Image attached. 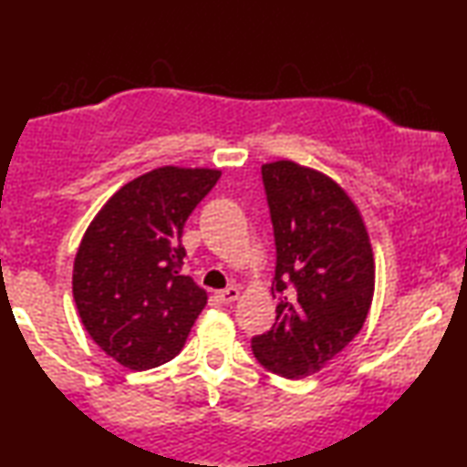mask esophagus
<instances>
[{
	"label": "esophagus",
	"instance_id": "34e87169",
	"mask_svg": "<svg viewBox=\"0 0 467 467\" xmlns=\"http://www.w3.org/2000/svg\"><path fill=\"white\" fill-rule=\"evenodd\" d=\"M219 297H221L223 304H232L240 297V289H238V286H227V289L219 291Z\"/></svg>",
	"mask_w": 467,
	"mask_h": 467
}]
</instances>
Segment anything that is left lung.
<instances>
[{
	"label": "left lung",
	"mask_w": 467,
	"mask_h": 467,
	"mask_svg": "<svg viewBox=\"0 0 467 467\" xmlns=\"http://www.w3.org/2000/svg\"><path fill=\"white\" fill-rule=\"evenodd\" d=\"M276 238V323L253 355L285 379L317 374L366 323L374 253L350 195L323 171L291 159L261 165Z\"/></svg>",
	"instance_id": "left-lung-1"
}]
</instances>
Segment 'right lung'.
Here are the masks:
<instances>
[{
  "label": "right lung",
  "mask_w": 467,
  "mask_h": 467,
  "mask_svg": "<svg viewBox=\"0 0 467 467\" xmlns=\"http://www.w3.org/2000/svg\"><path fill=\"white\" fill-rule=\"evenodd\" d=\"M221 170L163 165L123 184L88 223L72 291L93 342L120 366L150 369L181 353L208 293L182 276V227Z\"/></svg>",
  "instance_id": "obj_1"
}]
</instances>
